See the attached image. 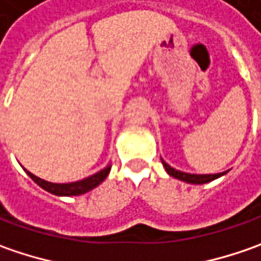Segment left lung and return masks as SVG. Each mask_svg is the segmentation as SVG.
Listing matches in <instances>:
<instances>
[{
  "instance_id": "obj_1",
  "label": "left lung",
  "mask_w": 261,
  "mask_h": 261,
  "mask_svg": "<svg viewBox=\"0 0 261 261\" xmlns=\"http://www.w3.org/2000/svg\"><path fill=\"white\" fill-rule=\"evenodd\" d=\"M161 161H163V166L166 168V171L171 177L178 178V180H183L186 183H192V185H205V183H209V181L215 180V178L221 177V175L226 174V171L225 173H218V174H189V173H183V171H178V170H175L173 167H170L164 160H161Z\"/></svg>"
}]
</instances>
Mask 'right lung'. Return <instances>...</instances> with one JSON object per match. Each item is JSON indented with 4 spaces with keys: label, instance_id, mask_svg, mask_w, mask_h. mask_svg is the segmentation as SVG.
I'll return each instance as SVG.
<instances>
[{
    "label": "right lung",
    "instance_id": "1",
    "mask_svg": "<svg viewBox=\"0 0 261 261\" xmlns=\"http://www.w3.org/2000/svg\"><path fill=\"white\" fill-rule=\"evenodd\" d=\"M109 171H110V166L106 167V168H103L101 171H98L95 174L87 177L84 180H80V181H74V183H50V181H46V180L36 177L35 174H32L30 171L25 170V173L30 175V178L35 183H37L42 189H45L46 192L56 196H78L87 193V192H90L94 187H97L101 181H105V178L109 175Z\"/></svg>",
    "mask_w": 261,
    "mask_h": 261
}]
</instances>
